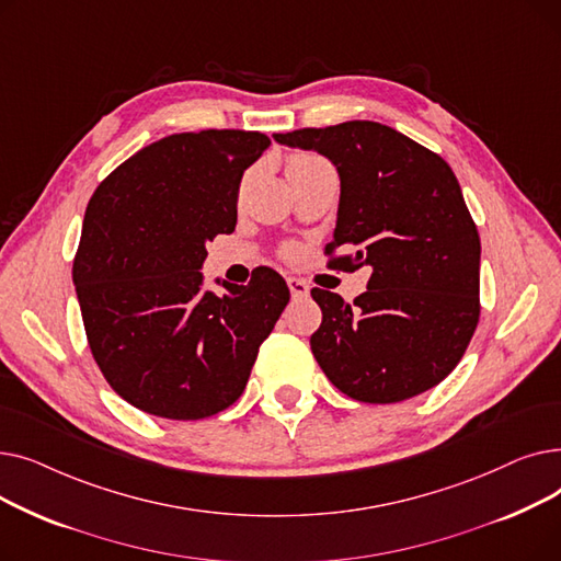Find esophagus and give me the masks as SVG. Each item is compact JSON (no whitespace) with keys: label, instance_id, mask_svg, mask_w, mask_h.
Returning a JSON list of instances; mask_svg holds the SVG:
<instances>
[{"label":"esophagus","instance_id":"esophagus-1","mask_svg":"<svg viewBox=\"0 0 561 561\" xmlns=\"http://www.w3.org/2000/svg\"><path fill=\"white\" fill-rule=\"evenodd\" d=\"M288 288H290V296L293 300H302V298H309V284L300 277H288Z\"/></svg>","mask_w":561,"mask_h":561}]
</instances>
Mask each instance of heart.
Masks as SVG:
<instances>
[{
	"mask_svg": "<svg viewBox=\"0 0 561 561\" xmlns=\"http://www.w3.org/2000/svg\"><path fill=\"white\" fill-rule=\"evenodd\" d=\"M318 157H313V154H296L290 159V163H307V161H316Z\"/></svg>",
	"mask_w": 561,
	"mask_h": 561,
	"instance_id": "b5f03b06",
	"label": "heart"
}]
</instances>
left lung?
<instances>
[{
	"label": "left lung",
	"mask_w": 561,
	"mask_h": 561,
	"mask_svg": "<svg viewBox=\"0 0 561 561\" xmlns=\"http://www.w3.org/2000/svg\"><path fill=\"white\" fill-rule=\"evenodd\" d=\"M328 157L341 197L334 239L352 250L332 265H370L347 305L313 288L322 311L311 352L332 385L359 402L389 404L444 381L480 318V236L453 168L404 134L370 121L275 134Z\"/></svg>",
	"instance_id": "8db88e82"
}]
</instances>
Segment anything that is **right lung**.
I'll return each instance as SVG.
<instances>
[{
    "label": "right lung",
    "instance_id": "1",
    "mask_svg": "<svg viewBox=\"0 0 561 561\" xmlns=\"http://www.w3.org/2000/svg\"><path fill=\"white\" fill-rule=\"evenodd\" d=\"M259 131L172 134L117 165L85 206L72 279L93 357L145 414L199 421L245 391L259 345L290 300L273 268L204 288L206 243L236 227Z\"/></svg>",
    "mask_w": 561,
    "mask_h": 561
}]
</instances>
